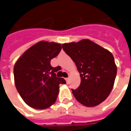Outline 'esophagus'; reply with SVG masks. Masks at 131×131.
Masks as SVG:
<instances>
[{
	"label": "esophagus",
	"mask_w": 131,
	"mask_h": 131,
	"mask_svg": "<svg viewBox=\"0 0 131 131\" xmlns=\"http://www.w3.org/2000/svg\"><path fill=\"white\" fill-rule=\"evenodd\" d=\"M65 80H66V81H67V82L68 83L69 80V77H67V78H65Z\"/></svg>",
	"instance_id": "1"
}]
</instances>
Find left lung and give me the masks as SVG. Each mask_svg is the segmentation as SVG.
Returning a JSON list of instances; mask_svg holds the SVG:
<instances>
[{"instance_id":"8db88e82","label":"left lung","mask_w":131,"mask_h":131,"mask_svg":"<svg viewBox=\"0 0 131 131\" xmlns=\"http://www.w3.org/2000/svg\"><path fill=\"white\" fill-rule=\"evenodd\" d=\"M62 48L80 73V86L72 89L76 99L87 107L102 103L110 94L116 77L113 54L88 39L63 44Z\"/></svg>"}]
</instances>
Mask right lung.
Wrapping results in <instances>:
<instances>
[{
	"instance_id": "1",
	"label": "right lung",
	"mask_w": 131,
	"mask_h": 131,
	"mask_svg": "<svg viewBox=\"0 0 131 131\" xmlns=\"http://www.w3.org/2000/svg\"><path fill=\"white\" fill-rule=\"evenodd\" d=\"M61 50V44L40 41L27 49L15 64V84L29 106L45 109L55 103L59 85L66 81L57 77L59 67H52L50 61Z\"/></svg>"
}]
</instances>
